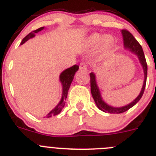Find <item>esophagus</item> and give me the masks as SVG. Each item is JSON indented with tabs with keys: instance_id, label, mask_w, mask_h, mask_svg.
Segmentation results:
<instances>
[{
	"instance_id": "1",
	"label": "esophagus",
	"mask_w": 156,
	"mask_h": 156,
	"mask_svg": "<svg viewBox=\"0 0 156 156\" xmlns=\"http://www.w3.org/2000/svg\"><path fill=\"white\" fill-rule=\"evenodd\" d=\"M80 69L81 70H87V67L86 62H81L80 64Z\"/></svg>"
}]
</instances>
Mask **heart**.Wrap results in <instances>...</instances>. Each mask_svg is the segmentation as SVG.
Wrapping results in <instances>:
<instances>
[{
  "label": "heart",
  "instance_id": "obj_1",
  "mask_svg": "<svg viewBox=\"0 0 156 156\" xmlns=\"http://www.w3.org/2000/svg\"><path fill=\"white\" fill-rule=\"evenodd\" d=\"M85 44L88 48H95L98 46L97 55L98 58L102 59L111 51L114 44V39L112 36L109 34L103 35L94 33L87 37Z\"/></svg>",
  "mask_w": 156,
  "mask_h": 156
}]
</instances>
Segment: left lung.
<instances>
[{
    "instance_id": "8db88e82",
    "label": "left lung",
    "mask_w": 156,
    "mask_h": 156,
    "mask_svg": "<svg viewBox=\"0 0 156 156\" xmlns=\"http://www.w3.org/2000/svg\"><path fill=\"white\" fill-rule=\"evenodd\" d=\"M121 34H122V39H123V45H124L125 49L129 50L131 53L134 54L135 55H137V57L138 58L139 62H140V65L142 66L143 71H144V83H143V86L141 90H140V94L132 102H130L129 104L126 105L125 106H122V107H112V106L107 104L103 100L101 94L100 90H99V87L97 84L96 76H95V74L93 72L90 73V91H91L92 97H93L94 100L95 104H96V105H97V107L99 109L105 112H108V113H122V112L127 111L128 109H129L133 105L137 104L140 101V99L141 98V97H142L143 94H144V88H145L146 85V80H147L148 66H147V63H146L145 57H144L142 47L140 46V44L136 41L133 36L129 31L126 30H121Z\"/></svg>"
}]
</instances>
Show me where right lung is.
Returning a JSON list of instances; mask_svg holds the SVG:
<instances>
[{
  "instance_id": "1",
  "label": "right lung",
  "mask_w": 156,
  "mask_h": 156,
  "mask_svg": "<svg viewBox=\"0 0 156 156\" xmlns=\"http://www.w3.org/2000/svg\"><path fill=\"white\" fill-rule=\"evenodd\" d=\"M44 29V27H41V28L37 29V30L31 32V33L29 34L27 37L23 38V40L21 42V45L23 44L25 42H27L28 40L31 39V38L35 37V34L41 31V30H43ZM78 69H79V66L74 65L73 66H72L70 68L66 69V70H64V71L60 74V76H59V80L61 82L62 87V94L61 100H60V101L58 102V104L57 105H56L55 107V108L46 115V118H50V117L53 116V115H58V114H59L61 112L62 108H64L65 104H66V98H67V94H68V90L69 89L72 82L73 80L75 73H76V71Z\"/></svg>"
}]
</instances>
